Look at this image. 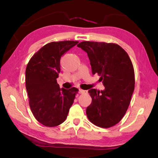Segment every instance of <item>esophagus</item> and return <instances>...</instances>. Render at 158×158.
Here are the masks:
<instances>
[{
    "instance_id": "esophagus-1",
    "label": "esophagus",
    "mask_w": 158,
    "mask_h": 158,
    "mask_svg": "<svg viewBox=\"0 0 158 158\" xmlns=\"http://www.w3.org/2000/svg\"><path fill=\"white\" fill-rule=\"evenodd\" d=\"M85 92H87V91H85V90H83V89H79V94H83V93H85Z\"/></svg>"
}]
</instances>
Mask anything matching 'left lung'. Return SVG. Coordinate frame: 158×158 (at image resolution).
Segmentation results:
<instances>
[{
  "label": "left lung",
  "mask_w": 158,
  "mask_h": 158,
  "mask_svg": "<svg viewBox=\"0 0 158 158\" xmlns=\"http://www.w3.org/2000/svg\"><path fill=\"white\" fill-rule=\"evenodd\" d=\"M88 53L93 75L98 74L104 90L90 89L88 118L101 127L115 126L123 118L135 89V71L125 50L115 43L83 41L77 45Z\"/></svg>",
  "instance_id": "left-lung-1"
}]
</instances>
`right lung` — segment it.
I'll return each mask as SVG.
<instances>
[{
  "instance_id": "1",
  "label": "right lung",
  "mask_w": 158,
  "mask_h": 158,
  "mask_svg": "<svg viewBox=\"0 0 158 158\" xmlns=\"http://www.w3.org/2000/svg\"><path fill=\"white\" fill-rule=\"evenodd\" d=\"M78 41L48 43L35 53L26 69V87L29 105L36 119L47 127H55L66 120L79 89L60 88L56 79L60 58Z\"/></svg>"
}]
</instances>
